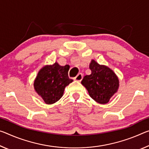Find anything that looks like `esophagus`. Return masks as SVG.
Wrapping results in <instances>:
<instances>
[{"instance_id": "esophagus-1", "label": "esophagus", "mask_w": 149, "mask_h": 149, "mask_svg": "<svg viewBox=\"0 0 149 149\" xmlns=\"http://www.w3.org/2000/svg\"><path fill=\"white\" fill-rule=\"evenodd\" d=\"M82 79H83V75H82L81 74H79L76 77H75V79L76 80V81H81Z\"/></svg>"}]
</instances>
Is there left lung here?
Returning <instances> with one entry per match:
<instances>
[{"label": "left lung", "mask_w": 149, "mask_h": 149, "mask_svg": "<svg viewBox=\"0 0 149 149\" xmlns=\"http://www.w3.org/2000/svg\"><path fill=\"white\" fill-rule=\"evenodd\" d=\"M90 75L84 77L81 84L87 89L89 95L96 102L105 104L119 88V79L109 68L100 65L92 60L89 64Z\"/></svg>", "instance_id": "8db88e82"}]
</instances>
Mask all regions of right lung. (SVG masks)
Masks as SVG:
<instances>
[{
  "label": "right lung",
  "mask_w": 149,
  "mask_h": 149,
  "mask_svg": "<svg viewBox=\"0 0 149 149\" xmlns=\"http://www.w3.org/2000/svg\"><path fill=\"white\" fill-rule=\"evenodd\" d=\"M70 66H61L57 62L45 65L39 71L34 82L36 93L46 104L57 102L62 97L65 87L73 81L68 77Z\"/></svg>",
  "instance_id": "obj_1"
}]
</instances>
